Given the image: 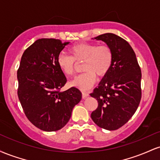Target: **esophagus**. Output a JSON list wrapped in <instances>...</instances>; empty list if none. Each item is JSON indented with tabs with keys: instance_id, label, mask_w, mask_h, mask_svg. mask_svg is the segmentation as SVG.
<instances>
[{
	"instance_id": "34e87169",
	"label": "esophagus",
	"mask_w": 160,
	"mask_h": 160,
	"mask_svg": "<svg viewBox=\"0 0 160 160\" xmlns=\"http://www.w3.org/2000/svg\"><path fill=\"white\" fill-rule=\"evenodd\" d=\"M89 96V93L86 92H82V98H86Z\"/></svg>"
}]
</instances>
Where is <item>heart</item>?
Returning a JSON list of instances; mask_svg holds the SVG:
<instances>
[{
  "mask_svg": "<svg viewBox=\"0 0 160 160\" xmlns=\"http://www.w3.org/2000/svg\"><path fill=\"white\" fill-rule=\"evenodd\" d=\"M69 52L71 57L64 53L58 55L57 64L64 74L72 76L76 71V62L84 61L82 68L85 72L71 82V86L81 90L89 89L96 81V74L104 77L112 67L113 53L108 45L82 42L71 47Z\"/></svg>",
  "mask_w": 160,
  "mask_h": 160,
  "instance_id": "1",
  "label": "heart"
}]
</instances>
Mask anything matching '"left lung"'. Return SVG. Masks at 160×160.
Masks as SVG:
<instances>
[{
  "mask_svg": "<svg viewBox=\"0 0 160 160\" xmlns=\"http://www.w3.org/2000/svg\"><path fill=\"white\" fill-rule=\"evenodd\" d=\"M94 39L111 47L113 60L109 72L90 94L98 104L91 118L100 128L118 129L130 120L140 104L141 68L132 47L122 38L106 33Z\"/></svg>",
  "mask_w": 160,
  "mask_h": 160,
  "instance_id": "obj_1",
  "label": "left lung"
}]
</instances>
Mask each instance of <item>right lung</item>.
Masks as SVG:
<instances>
[{
  "label": "right lung",
  "mask_w": 160,
  "mask_h": 160,
  "mask_svg": "<svg viewBox=\"0 0 160 160\" xmlns=\"http://www.w3.org/2000/svg\"><path fill=\"white\" fill-rule=\"evenodd\" d=\"M69 43L52 38L37 40L24 52L18 70V97L25 114L45 132L63 128L82 98L81 92L75 87L59 91L67 80L57 58Z\"/></svg>",
  "instance_id": "add662e5"
}]
</instances>
